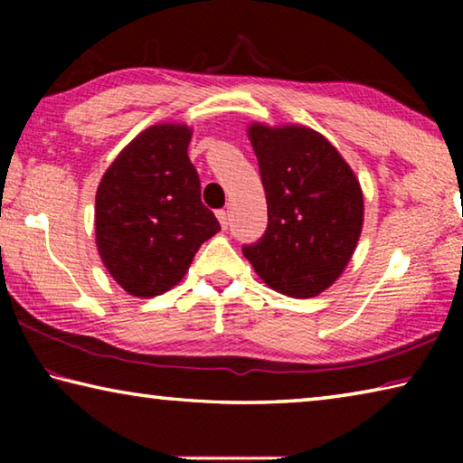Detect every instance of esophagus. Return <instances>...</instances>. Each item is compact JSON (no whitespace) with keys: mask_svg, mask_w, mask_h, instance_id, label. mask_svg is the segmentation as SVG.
<instances>
[{"mask_svg":"<svg viewBox=\"0 0 463 463\" xmlns=\"http://www.w3.org/2000/svg\"><path fill=\"white\" fill-rule=\"evenodd\" d=\"M216 216H218V222H221L222 229H224V231L229 229V222H231V214H229V210H221V213H218Z\"/></svg>","mask_w":463,"mask_h":463,"instance_id":"34e87169","label":"esophagus"}]
</instances>
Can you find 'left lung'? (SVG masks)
<instances>
[{
    "label": "left lung",
    "mask_w": 463,
    "mask_h": 463,
    "mask_svg": "<svg viewBox=\"0 0 463 463\" xmlns=\"http://www.w3.org/2000/svg\"><path fill=\"white\" fill-rule=\"evenodd\" d=\"M268 200V231L242 255L257 276L289 298L331 288L354 257L364 226V192L354 169L300 124H249Z\"/></svg>",
    "instance_id": "8db88e82"
}]
</instances>
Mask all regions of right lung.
Listing matches in <instances>:
<instances>
[{
  "instance_id": "obj_1",
  "label": "right lung",
  "mask_w": 463,
  "mask_h": 463,
  "mask_svg": "<svg viewBox=\"0 0 463 463\" xmlns=\"http://www.w3.org/2000/svg\"><path fill=\"white\" fill-rule=\"evenodd\" d=\"M190 140L187 124L148 127L122 148L98 185V253L130 296L153 298L177 286L202 242L221 231L200 200Z\"/></svg>"
}]
</instances>
